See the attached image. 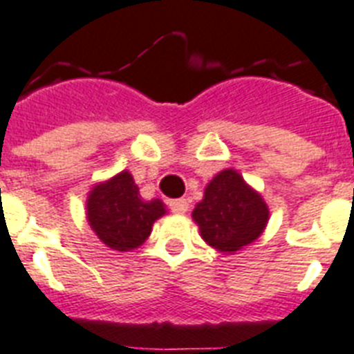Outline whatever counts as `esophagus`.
I'll return each instance as SVG.
<instances>
[{
    "label": "esophagus",
    "mask_w": 354,
    "mask_h": 354,
    "mask_svg": "<svg viewBox=\"0 0 354 354\" xmlns=\"http://www.w3.org/2000/svg\"><path fill=\"white\" fill-rule=\"evenodd\" d=\"M169 207H171L172 212H176V214H183L189 209V202H187L185 198H178V200H171L169 202Z\"/></svg>",
    "instance_id": "1"
}]
</instances>
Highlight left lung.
Here are the masks:
<instances>
[{
  "mask_svg": "<svg viewBox=\"0 0 354 354\" xmlns=\"http://www.w3.org/2000/svg\"><path fill=\"white\" fill-rule=\"evenodd\" d=\"M192 220L209 245L222 252H236L263 232L269 207L234 169H225L207 183Z\"/></svg>",
  "mask_w": 354,
  "mask_h": 354,
  "instance_id": "obj_1",
  "label": "left lung"
}]
</instances>
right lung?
Here are the masks:
<instances>
[{"label":"right lung","instance_id":"add662e5","mask_svg":"<svg viewBox=\"0 0 354 354\" xmlns=\"http://www.w3.org/2000/svg\"><path fill=\"white\" fill-rule=\"evenodd\" d=\"M165 212L162 200H142L129 171L94 185L87 198L88 225L114 251H132L142 245L151 234L152 223Z\"/></svg>","mask_w":354,"mask_h":354}]
</instances>
